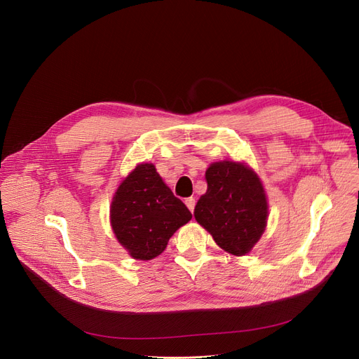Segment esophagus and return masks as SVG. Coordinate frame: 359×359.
Wrapping results in <instances>:
<instances>
[{"label": "esophagus", "mask_w": 359, "mask_h": 359, "mask_svg": "<svg viewBox=\"0 0 359 359\" xmlns=\"http://www.w3.org/2000/svg\"><path fill=\"white\" fill-rule=\"evenodd\" d=\"M184 203H186L187 208H189V211H191V212H194V210H195V205H196L195 198H186Z\"/></svg>", "instance_id": "esophagus-1"}]
</instances>
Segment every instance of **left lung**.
Wrapping results in <instances>:
<instances>
[{
  "label": "left lung",
  "mask_w": 359,
  "mask_h": 359,
  "mask_svg": "<svg viewBox=\"0 0 359 359\" xmlns=\"http://www.w3.org/2000/svg\"><path fill=\"white\" fill-rule=\"evenodd\" d=\"M206 194L195 206V218L221 249L248 255L268 222V201L259 176L244 163L217 161L205 172Z\"/></svg>",
  "instance_id": "8db88e82"
}]
</instances>
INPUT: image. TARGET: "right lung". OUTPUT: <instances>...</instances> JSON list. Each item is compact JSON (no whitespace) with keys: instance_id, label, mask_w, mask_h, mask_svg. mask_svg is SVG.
<instances>
[{"instance_id":"right-lung-1","label":"right lung","mask_w":359,"mask_h":359,"mask_svg":"<svg viewBox=\"0 0 359 359\" xmlns=\"http://www.w3.org/2000/svg\"><path fill=\"white\" fill-rule=\"evenodd\" d=\"M192 214L163 182L154 164H138L122 180L110 205L118 241L137 260H151L167 248Z\"/></svg>"}]
</instances>
